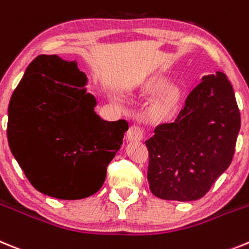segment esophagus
Listing matches in <instances>:
<instances>
[{"label": "esophagus", "mask_w": 249, "mask_h": 249, "mask_svg": "<svg viewBox=\"0 0 249 249\" xmlns=\"http://www.w3.org/2000/svg\"><path fill=\"white\" fill-rule=\"evenodd\" d=\"M144 138V134H142V129H141L139 125H131L129 127L126 133V139L129 141H139L142 140Z\"/></svg>", "instance_id": "34e87169"}]
</instances>
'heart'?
Listing matches in <instances>:
<instances>
[{
    "label": "heart",
    "instance_id": "1",
    "mask_svg": "<svg viewBox=\"0 0 249 249\" xmlns=\"http://www.w3.org/2000/svg\"><path fill=\"white\" fill-rule=\"evenodd\" d=\"M165 86V82L163 80H158L152 84V88L154 89H160ZM178 90L176 88H169L165 93L159 97L158 99L154 102L152 104V114L156 116V118H160V119H165V118H169L174 114V111L176 110V107H178Z\"/></svg>",
    "mask_w": 249,
    "mask_h": 249
}]
</instances>
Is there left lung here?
Segmentation results:
<instances>
[{
    "mask_svg": "<svg viewBox=\"0 0 249 249\" xmlns=\"http://www.w3.org/2000/svg\"><path fill=\"white\" fill-rule=\"evenodd\" d=\"M239 127L241 114L230 80L222 71L205 75L175 122L158 125L145 141L152 194L171 201L205 196L231 165Z\"/></svg>",
    "mask_w": 249,
    "mask_h": 249,
    "instance_id": "left-lung-1",
    "label": "left lung"
}]
</instances>
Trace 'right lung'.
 Segmentation results:
<instances>
[{
    "label": "right lung",
    "instance_id": "right-lung-1",
    "mask_svg": "<svg viewBox=\"0 0 249 249\" xmlns=\"http://www.w3.org/2000/svg\"><path fill=\"white\" fill-rule=\"evenodd\" d=\"M75 60L41 54L27 67L8 105L13 156L37 191L59 200L91 196L123 144L126 120L107 122L87 93Z\"/></svg>",
    "mask_w": 249,
    "mask_h": 249
}]
</instances>
